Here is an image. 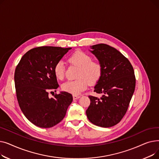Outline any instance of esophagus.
Returning <instances> with one entry per match:
<instances>
[{"instance_id": "esophagus-1", "label": "esophagus", "mask_w": 159, "mask_h": 159, "mask_svg": "<svg viewBox=\"0 0 159 159\" xmlns=\"http://www.w3.org/2000/svg\"><path fill=\"white\" fill-rule=\"evenodd\" d=\"M80 97V96H79V95H73V100H77V99H79Z\"/></svg>"}]
</instances>
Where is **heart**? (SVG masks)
Returning a JSON list of instances; mask_svg holds the SVG:
<instances>
[{"label":"heart","instance_id":"1","mask_svg":"<svg viewBox=\"0 0 159 159\" xmlns=\"http://www.w3.org/2000/svg\"><path fill=\"white\" fill-rule=\"evenodd\" d=\"M68 61L79 67L76 80H70L62 85V89L66 92L77 95L84 91L88 83L94 85L101 79L102 75V66L97 61H93L88 54L82 51H77L68 58ZM55 77L58 80H63L65 77V68L62 61H58L53 68Z\"/></svg>","mask_w":159,"mask_h":159}]
</instances>
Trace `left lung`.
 Masks as SVG:
<instances>
[{"label": "left lung", "mask_w": 159, "mask_h": 159, "mask_svg": "<svg viewBox=\"0 0 159 159\" xmlns=\"http://www.w3.org/2000/svg\"><path fill=\"white\" fill-rule=\"evenodd\" d=\"M91 52L102 66V75L94 91L101 98L89 95L86 113L89 120L98 126L110 128L120 122L126 114L135 88L134 70L128 58L105 44L92 46Z\"/></svg>", "instance_id": "left-lung-1"}]
</instances>
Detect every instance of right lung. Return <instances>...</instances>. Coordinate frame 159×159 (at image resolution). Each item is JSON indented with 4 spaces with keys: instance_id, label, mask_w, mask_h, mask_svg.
<instances>
[{
    "instance_id": "add662e5",
    "label": "right lung",
    "mask_w": 159,
    "mask_h": 159,
    "mask_svg": "<svg viewBox=\"0 0 159 159\" xmlns=\"http://www.w3.org/2000/svg\"><path fill=\"white\" fill-rule=\"evenodd\" d=\"M71 48L40 46L21 58L15 71V85L19 105L25 116L35 126L48 128L59 123L73 101L72 95L62 91L49 97V91L59 86L53 72Z\"/></svg>"
}]
</instances>
